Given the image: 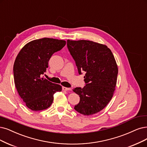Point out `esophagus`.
<instances>
[{"mask_svg":"<svg viewBox=\"0 0 147 147\" xmlns=\"http://www.w3.org/2000/svg\"><path fill=\"white\" fill-rule=\"evenodd\" d=\"M62 90H64V91H71V88H67V87H65V86H63Z\"/></svg>","mask_w":147,"mask_h":147,"instance_id":"1","label":"esophagus"}]
</instances>
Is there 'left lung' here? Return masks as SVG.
<instances>
[{
    "mask_svg": "<svg viewBox=\"0 0 147 147\" xmlns=\"http://www.w3.org/2000/svg\"><path fill=\"white\" fill-rule=\"evenodd\" d=\"M67 47L79 74L85 72L83 88L73 90L80 97L74 109L90 116L99 112L111 100L117 82L118 68L107 46L90 40H67Z\"/></svg>",
    "mask_w": 147,
    "mask_h": 147,
    "instance_id": "left-lung-1",
    "label": "left lung"
}]
</instances>
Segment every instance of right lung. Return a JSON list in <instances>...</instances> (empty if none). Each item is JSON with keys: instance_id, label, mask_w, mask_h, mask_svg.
Listing matches in <instances>:
<instances>
[{"instance_id": "obj_1", "label": "right lung", "mask_w": 147, "mask_h": 147, "mask_svg": "<svg viewBox=\"0 0 147 147\" xmlns=\"http://www.w3.org/2000/svg\"><path fill=\"white\" fill-rule=\"evenodd\" d=\"M66 45V41L42 38L28 42L21 49L13 67L14 84L21 99L32 111L50 107L53 95L62 86L42 77L53 54Z\"/></svg>"}]
</instances>
